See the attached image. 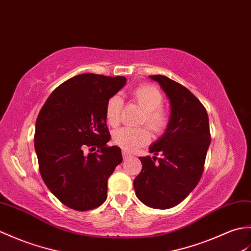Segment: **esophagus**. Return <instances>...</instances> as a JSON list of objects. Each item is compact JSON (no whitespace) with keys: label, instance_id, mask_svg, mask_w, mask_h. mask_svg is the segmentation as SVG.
<instances>
[{"label":"esophagus","instance_id":"obj_1","mask_svg":"<svg viewBox=\"0 0 251 251\" xmlns=\"http://www.w3.org/2000/svg\"><path fill=\"white\" fill-rule=\"evenodd\" d=\"M122 157H124V159L126 160V159H127V158H130L131 157V154L127 152V151H126V150H122Z\"/></svg>","mask_w":251,"mask_h":251}]
</instances>
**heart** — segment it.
I'll list each match as a JSON object with an SVG mask.
<instances>
[{"mask_svg":"<svg viewBox=\"0 0 251 251\" xmlns=\"http://www.w3.org/2000/svg\"><path fill=\"white\" fill-rule=\"evenodd\" d=\"M131 98L145 110L142 122L146 124L154 133L163 132L168 125V115L161 108L163 98L157 88L143 85L131 92ZM122 100L119 96L111 97L105 106V116L113 126L119 125ZM150 132L146 127H122L115 132L114 142L126 151H135L148 144Z\"/></svg>","mask_w":251,"mask_h":251,"instance_id":"b5f03b06","label":"heart"}]
</instances>
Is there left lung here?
<instances>
[{
    "mask_svg": "<svg viewBox=\"0 0 251 251\" xmlns=\"http://www.w3.org/2000/svg\"><path fill=\"white\" fill-rule=\"evenodd\" d=\"M166 94L171 106L165 132L142 157V172L133 181L137 199L149 207L168 209L197 187L210 144L209 122L202 103L169 77L149 76ZM160 154L158 158L156 155Z\"/></svg>",
    "mask_w": 251,
    "mask_h": 251,
    "instance_id": "obj_1",
    "label": "left lung"
}]
</instances>
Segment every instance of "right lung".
<instances>
[{
  "label": "right lung",
  "instance_id": "right-lung-1",
  "mask_svg": "<svg viewBox=\"0 0 251 251\" xmlns=\"http://www.w3.org/2000/svg\"><path fill=\"white\" fill-rule=\"evenodd\" d=\"M126 82L124 76L77 75L55 88L37 116L34 148L42 178L72 209L97 208L107 198V180L122 155L119 147L106 146L105 106ZM87 147H98L97 152L86 154Z\"/></svg>",
  "mask_w": 251,
  "mask_h": 251
}]
</instances>
